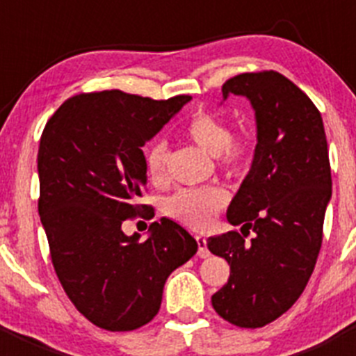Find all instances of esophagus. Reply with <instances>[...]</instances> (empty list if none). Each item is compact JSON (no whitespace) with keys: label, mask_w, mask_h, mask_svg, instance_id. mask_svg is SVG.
I'll return each instance as SVG.
<instances>
[{"label":"esophagus","mask_w":356,"mask_h":356,"mask_svg":"<svg viewBox=\"0 0 356 356\" xmlns=\"http://www.w3.org/2000/svg\"><path fill=\"white\" fill-rule=\"evenodd\" d=\"M196 242H197V257L200 259H207L210 254L209 248H207V238L203 235H196Z\"/></svg>","instance_id":"obj_1"}]
</instances>
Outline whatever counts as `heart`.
Segmentation results:
<instances>
[{
    "label": "heart",
    "mask_w": 356,
    "mask_h": 356,
    "mask_svg": "<svg viewBox=\"0 0 356 356\" xmlns=\"http://www.w3.org/2000/svg\"><path fill=\"white\" fill-rule=\"evenodd\" d=\"M185 139L216 159L217 169L228 176L242 175L254 155L253 135L246 130L232 134L221 115L196 112L184 128ZM168 144L156 140L146 151V169L153 181L160 184L168 176ZM228 203V193L221 185L178 188L162 203V210L176 221L193 228H207Z\"/></svg>",
    "instance_id": "1"
}]
</instances>
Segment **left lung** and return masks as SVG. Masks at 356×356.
<instances>
[{
	"instance_id": "1",
	"label": "left lung",
	"mask_w": 356,
	"mask_h": 356,
	"mask_svg": "<svg viewBox=\"0 0 356 356\" xmlns=\"http://www.w3.org/2000/svg\"><path fill=\"white\" fill-rule=\"evenodd\" d=\"M228 94L253 105L257 147L226 213L242 234L207 241L229 266L212 307L238 328H262L298 301L316 267L332 197L328 143L317 106L280 72H242L225 81ZM250 229L255 237L246 243Z\"/></svg>"
}]
</instances>
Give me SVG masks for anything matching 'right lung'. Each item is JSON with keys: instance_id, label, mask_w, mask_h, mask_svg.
<instances>
[{"instance_id": "obj_1", "label": "right lung", "mask_w": 356, "mask_h": 356, "mask_svg": "<svg viewBox=\"0 0 356 356\" xmlns=\"http://www.w3.org/2000/svg\"><path fill=\"white\" fill-rule=\"evenodd\" d=\"M188 99L83 92L44 127L39 216L53 267L78 312L108 332L147 325L168 276L197 251L193 235L165 217L149 226L146 241L121 228L131 217L155 216L153 207L137 203L146 191L143 146Z\"/></svg>"}]
</instances>
